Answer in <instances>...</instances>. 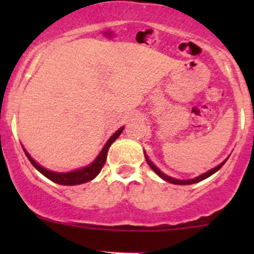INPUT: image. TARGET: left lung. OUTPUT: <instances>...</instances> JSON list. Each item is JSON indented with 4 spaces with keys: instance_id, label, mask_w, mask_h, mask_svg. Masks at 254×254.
Returning <instances> with one entry per match:
<instances>
[{
    "instance_id": "1",
    "label": "left lung",
    "mask_w": 254,
    "mask_h": 254,
    "mask_svg": "<svg viewBox=\"0 0 254 254\" xmlns=\"http://www.w3.org/2000/svg\"><path fill=\"white\" fill-rule=\"evenodd\" d=\"M145 157H146V161H147L148 166H150V167L152 168V171H153V172L156 173V175H157V176H160L161 178H162V179H165V181H166V182H168V183H172V184H178V186H187V184H193V183H198V182L203 181V179H205V178H207V177H210V176H211V175H214L215 172H217V171H219L220 168H221L222 166L225 165V162H226V160H225L224 162H222V163H220L219 166H216V167H215V168H212V170L207 171V172L203 173V175H200V176H199V177H196V178H194V179H186V181H182V179H176V178H172V177H170V176L165 175V173H162V172H161L160 170H158L157 167H156L155 165H153L152 162H151L150 160H148V157H147V156H146V153H145Z\"/></svg>"
}]
</instances>
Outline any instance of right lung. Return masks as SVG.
Listing matches in <instances>:
<instances>
[{"label":"right lung","mask_w":254,"mask_h":254,"mask_svg":"<svg viewBox=\"0 0 254 254\" xmlns=\"http://www.w3.org/2000/svg\"><path fill=\"white\" fill-rule=\"evenodd\" d=\"M123 130H124V127H120L119 130H117V131L112 135L111 139L107 141L106 145H104V147L102 148V151L99 152V155L97 156V158L91 163V165L87 166V167L81 168V170L72 171V172L58 173V172H53V171H49L47 168L42 167L39 163L35 162V161L30 157L29 153H28L27 151L24 150V152L25 155H27L28 160L30 161V163H32V165L34 166V167L37 168L43 176H45L47 178L50 179V181L55 182V183L58 184H63V186H76V184H82V183H86V182L92 181V179L96 178V177L98 176V173L101 172L102 167H103L104 163H106L107 153H108L109 147H111L112 143L119 137V135L122 134Z\"/></svg>","instance_id":"add662e5"}]
</instances>
